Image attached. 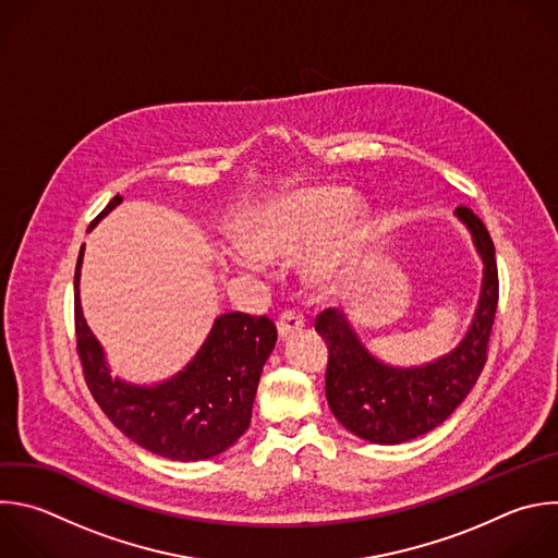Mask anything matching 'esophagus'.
<instances>
[{"instance_id": "1", "label": "esophagus", "mask_w": 558, "mask_h": 558, "mask_svg": "<svg viewBox=\"0 0 558 558\" xmlns=\"http://www.w3.org/2000/svg\"><path fill=\"white\" fill-rule=\"evenodd\" d=\"M304 328V317L295 311H282V315L278 317V335L284 339L293 332H300Z\"/></svg>"}]
</instances>
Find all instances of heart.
I'll return each instance as SVG.
<instances>
[{
    "label": "heart",
    "instance_id": "heart-1",
    "mask_svg": "<svg viewBox=\"0 0 558 558\" xmlns=\"http://www.w3.org/2000/svg\"><path fill=\"white\" fill-rule=\"evenodd\" d=\"M369 230L367 206L337 185H308L282 195L241 223L245 245L232 250V260L250 271L263 269V256L291 258L312 245L302 260L304 278L328 287L352 269Z\"/></svg>",
    "mask_w": 558,
    "mask_h": 558
}]
</instances>
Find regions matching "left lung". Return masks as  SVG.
Segmentation results:
<instances>
[{
  "label": "left lung",
  "instance_id": "left-lung-1",
  "mask_svg": "<svg viewBox=\"0 0 558 558\" xmlns=\"http://www.w3.org/2000/svg\"><path fill=\"white\" fill-rule=\"evenodd\" d=\"M456 217L473 236L484 278L473 322L451 352L423 365L397 367L361 343L345 313L326 308L315 319V330L328 343V408L348 432L367 442L401 445L442 425L469 397L486 363L499 298L495 247L473 210L460 206Z\"/></svg>",
  "mask_w": 558,
  "mask_h": 558
}]
</instances>
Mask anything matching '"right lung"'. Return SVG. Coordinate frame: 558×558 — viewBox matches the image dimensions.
I'll use <instances>...</instances> for the list:
<instances>
[{
  "label": "right lung",
  "instance_id": "obj_1",
  "mask_svg": "<svg viewBox=\"0 0 558 558\" xmlns=\"http://www.w3.org/2000/svg\"><path fill=\"white\" fill-rule=\"evenodd\" d=\"M120 204L116 195L89 230ZM83 254L85 245L74 274L76 348L87 388L107 418L135 445L179 462L230 449L250 427L263 365L278 339L276 324L267 315H219L199 352L174 377L155 386L126 384L111 377L105 350L83 317Z\"/></svg>",
  "mask_w": 558,
  "mask_h": 558
}]
</instances>
